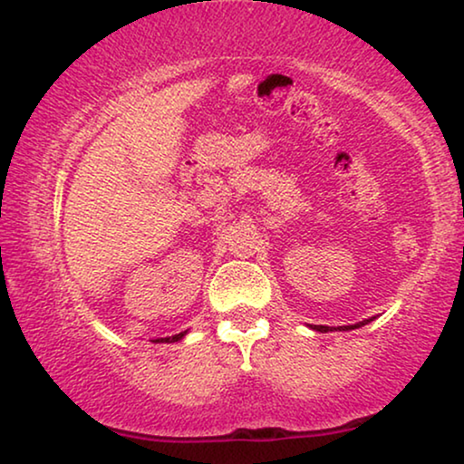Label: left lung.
<instances>
[{
  "mask_svg": "<svg viewBox=\"0 0 464 464\" xmlns=\"http://www.w3.org/2000/svg\"><path fill=\"white\" fill-rule=\"evenodd\" d=\"M370 321H372V319L361 321V323H354V325H342V327H338V329H340V332H348V329H357V327L365 325V323H370ZM314 329H316V332H332V329L325 327V325H314Z\"/></svg>",
  "mask_w": 464,
  "mask_h": 464,
  "instance_id": "8db88e82",
  "label": "left lung"
}]
</instances>
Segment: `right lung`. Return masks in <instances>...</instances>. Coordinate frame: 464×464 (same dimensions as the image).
I'll list each match as a JSON object with an SVG mask.
<instances>
[{
	"instance_id": "obj_1",
	"label": "right lung",
	"mask_w": 464,
	"mask_h": 464,
	"mask_svg": "<svg viewBox=\"0 0 464 464\" xmlns=\"http://www.w3.org/2000/svg\"><path fill=\"white\" fill-rule=\"evenodd\" d=\"M188 332H181V334H175V335H170V338H160V340H156V342H177V340H181L183 335H186Z\"/></svg>"
}]
</instances>
